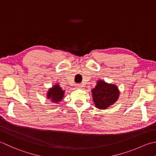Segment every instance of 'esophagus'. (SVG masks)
Here are the masks:
<instances>
[{"mask_svg": "<svg viewBox=\"0 0 156 156\" xmlns=\"http://www.w3.org/2000/svg\"><path fill=\"white\" fill-rule=\"evenodd\" d=\"M75 87L77 89H81L82 88V85L81 84H76Z\"/></svg>", "mask_w": 156, "mask_h": 156, "instance_id": "obj_1", "label": "esophagus"}]
</instances>
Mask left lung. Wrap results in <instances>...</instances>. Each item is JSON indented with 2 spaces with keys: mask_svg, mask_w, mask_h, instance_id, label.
Instances as JSON below:
<instances>
[{
  "mask_svg": "<svg viewBox=\"0 0 156 156\" xmlns=\"http://www.w3.org/2000/svg\"><path fill=\"white\" fill-rule=\"evenodd\" d=\"M95 106L98 109H107L118 100L120 91L116 85L98 81L96 87L91 90Z\"/></svg>",
  "mask_w": 156,
  "mask_h": 156,
  "instance_id": "obj_1",
  "label": "left lung"
}]
</instances>
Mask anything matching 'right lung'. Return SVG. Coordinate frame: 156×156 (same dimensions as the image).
Wrapping results in <instances>:
<instances>
[{"instance_id": "right-lung-1", "label": "right lung", "mask_w": 156, "mask_h": 156, "mask_svg": "<svg viewBox=\"0 0 156 156\" xmlns=\"http://www.w3.org/2000/svg\"><path fill=\"white\" fill-rule=\"evenodd\" d=\"M64 95L65 91L62 90L58 83H56L49 89L46 94V97L47 99L50 100L52 102L56 104L62 101Z\"/></svg>"}]
</instances>
